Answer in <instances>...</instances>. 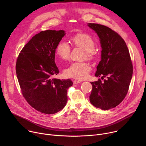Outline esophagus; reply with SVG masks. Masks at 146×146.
Returning <instances> with one entry per match:
<instances>
[{
	"mask_svg": "<svg viewBox=\"0 0 146 146\" xmlns=\"http://www.w3.org/2000/svg\"><path fill=\"white\" fill-rule=\"evenodd\" d=\"M81 81H79V80H74L73 81V84H78V83H80Z\"/></svg>",
	"mask_w": 146,
	"mask_h": 146,
	"instance_id": "obj_1",
	"label": "esophagus"
}]
</instances>
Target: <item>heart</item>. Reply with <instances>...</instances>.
Returning <instances> with one entry per match:
<instances>
[{
  "label": "heart",
  "mask_w": 146,
  "mask_h": 146,
  "mask_svg": "<svg viewBox=\"0 0 146 146\" xmlns=\"http://www.w3.org/2000/svg\"><path fill=\"white\" fill-rule=\"evenodd\" d=\"M72 41L75 47L84 50V54L83 55V58H86L91 60L95 58V43L90 35L87 33H79L72 37ZM55 52L59 59L66 60L70 58L71 48L68 42L62 40L57 44ZM91 70V66L87 62H76L70 64L64 72L68 77L77 80H84L87 78Z\"/></svg>",
  "instance_id": "heart-1"
}]
</instances>
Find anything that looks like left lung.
I'll return each mask as SVG.
<instances>
[{
  "mask_svg": "<svg viewBox=\"0 0 146 146\" xmlns=\"http://www.w3.org/2000/svg\"><path fill=\"white\" fill-rule=\"evenodd\" d=\"M97 33L102 48L96 77H106L91 82L92 105L102 110L118 106L126 96L133 73L129 50L124 40L111 29L98 24H88Z\"/></svg>",
  "mask_w": 146,
  "mask_h": 146,
  "instance_id": "8db88e82",
  "label": "left lung"
}]
</instances>
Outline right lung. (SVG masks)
<instances>
[{
  "instance_id": "right-lung-1",
  "label": "right lung",
  "mask_w": 146,
  "mask_h": 146,
  "mask_svg": "<svg viewBox=\"0 0 146 146\" xmlns=\"http://www.w3.org/2000/svg\"><path fill=\"white\" fill-rule=\"evenodd\" d=\"M64 31L47 30L35 35L23 47L17 59V77L23 96L29 105L44 114H55L66 106L70 79L53 76L59 73L55 63L57 44Z\"/></svg>"
}]
</instances>
